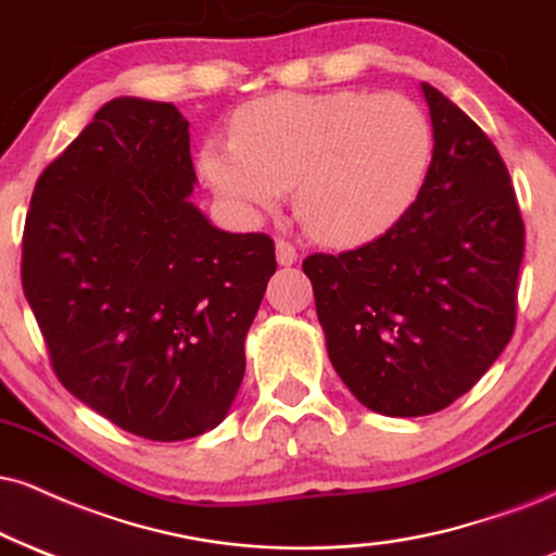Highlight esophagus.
<instances>
[{
  "instance_id": "obj_1",
  "label": "esophagus",
  "mask_w": 556,
  "mask_h": 556,
  "mask_svg": "<svg viewBox=\"0 0 556 556\" xmlns=\"http://www.w3.org/2000/svg\"><path fill=\"white\" fill-rule=\"evenodd\" d=\"M276 257H278L280 265H293L299 260V252L291 242H286V239H278V242H276Z\"/></svg>"
}]
</instances>
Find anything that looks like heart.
<instances>
[{
	"label": "heart",
	"mask_w": 556,
	"mask_h": 556,
	"mask_svg": "<svg viewBox=\"0 0 556 556\" xmlns=\"http://www.w3.org/2000/svg\"><path fill=\"white\" fill-rule=\"evenodd\" d=\"M433 134L402 94L278 92L247 102L231 139H208L201 167L239 216L255 218L296 185V208L321 242H371L407 214L428 175Z\"/></svg>",
	"instance_id": "heart-1"
}]
</instances>
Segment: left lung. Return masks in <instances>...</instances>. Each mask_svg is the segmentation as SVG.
Returning <instances> with one entry per match:
<instances>
[{"mask_svg": "<svg viewBox=\"0 0 556 556\" xmlns=\"http://www.w3.org/2000/svg\"><path fill=\"white\" fill-rule=\"evenodd\" d=\"M433 160L409 211L379 239L309 255L334 371L389 417L448 407L488 374L516 327L523 218L488 134L422 81Z\"/></svg>", "mask_w": 556, "mask_h": 556, "instance_id": "8db88e82", "label": "left lung"}]
</instances>
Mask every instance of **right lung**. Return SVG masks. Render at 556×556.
<instances>
[{"instance_id":"add662e5","label":"right lung","mask_w":556,"mask_h":556,"mask_svg":"<svg viewBox=\"0 0 556 556\" xmlns=\"http://www.w3.org/2000/svg\"><path fill=\"white\" fill-rule=\"evenodd\" d=\"M188 121L115 98L38 177L23 291L59 381L149 441L216 428L276 273L267 235H229L190 203Z\"/></svg>"}]
</instances>
